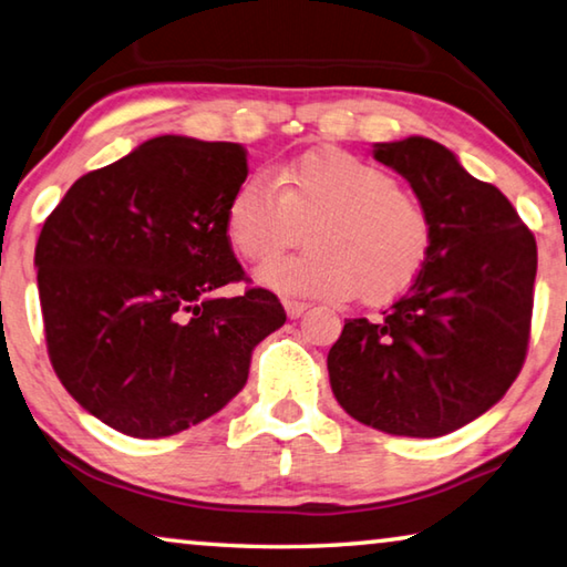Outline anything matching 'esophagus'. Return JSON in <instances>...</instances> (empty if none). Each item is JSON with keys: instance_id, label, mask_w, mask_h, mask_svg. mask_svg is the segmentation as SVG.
Returning a JSON list of instances; mask_svg holds the SVG:
<instances>
[{"instance_id": "obj_1", "label": "esophagus", "mask_w": 567, "mask_h": 567, "mask_svg": "<svg viewBox=\"0 0 567 567\" xmlns=\"http://www.w3.org/2000/svg\"><path fill=\"white\" fill-rule=\"evenodd\" d=\"M282 305H285L287 316H290L292 320H295V318H300V316H302V312L310 308V305H308V302H300V300H282Z\"/></svg>"}]
</instances>
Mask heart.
Masks as SVG:
<instances>
[{"instance_id": "heart-1", "label": "heart", "mask_w": 567, "mask_h": 567, "mask_svg": "<svg viewBox=\"0 0 567 567\" xmlns=\"http://www.w3.org/2000/svg\"><path fill=\"white\" fill-rule=\"evenodd\" d=\"M308 227V251L267 267L262 282L295 298L389 302L424 272L434 221L389 171L326 146L287 161L272 184L241 182L224 209V235L245 262H275Z\"/></svg>"}]
</instances>
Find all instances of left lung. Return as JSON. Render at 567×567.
I'll return each instance as SVG.
<instances>
[{
  "label": "left lung",
  "mask_w": 567,
  "mask_h": 567,
  "mask_svg": "<svg viewBox=\"0 0 567 567\" xmlns=\"http://www.w3.org/2000/svg\"><path fill=\"white\" fill-rule=\"evenodd\" d=\"M434 221L424 272L381 320H348L328 353L332 393L385 434L434 439L505 396L523 371L537 245L497 186L466 174L442 143H375Z\"/></svg>",
  "instance_id": "1"
}]
</instances>
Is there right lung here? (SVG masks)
<instances>
[{
  "label": "right lung",
  "mask_w": 567,
  "mask_h": 567,
  "mask_svg": "<svg viewBox=\"0 0 567 567\" xmlns=\"http://www.w3.org/2000/svg\"><path fill=\"white\" fill-rule=\"evenodd\" d=\"M247 174L239 143L158 136L80 176L44 219L34 267L50 363L121 434L171 436L221 411L287 318L265 287L214 295L249 282L224 235Z\"/></svg>",
  "instance_id": "1"
}]
</instances>
